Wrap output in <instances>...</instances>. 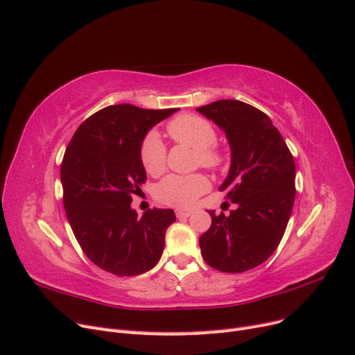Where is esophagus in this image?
I'll return each mask as SVG.
<instances>
[{
	"label": "esophagus",
	"mask_w": 355,
	"mask_h": 355,
	"mask_svg": "<svg viewBox=\"0 0 355 355\" xmlns=\"http://www.w3.org/2000/svg\"><path fill=\"white\" fill-rule=\"evenodd\" d=\"M176 216L179 219H185V218L191 216V211L189 210H176Z\"/></svg>",
	"instance_id": "1"
}]
</instances>
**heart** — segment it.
<instances>
[{
    "label": "heart",
    "mask_w": 355,
    "mask_h": 355,
    "mask_svg": "<svg viewBox=\"0 0 355 355\" xmlns=\"http://www.w3.org/2000/svg\"><path fill=\"white\" fill-rule=\"evenodd\" d=\"M167 132L175 142L187 145L196 151L194 164L210 170H218L225 163V154L214 145L216 130L204 118L184 114L173 118ZM141 163L148 175L157 176L166 168V146L157 132H149L139 149ZM210 188L209 179L201 175H168L155 187V198L171 207L188 209L194 206L198 197Z\"/></svg>",
    "instance_id": "obj_1"
}]
</instances>
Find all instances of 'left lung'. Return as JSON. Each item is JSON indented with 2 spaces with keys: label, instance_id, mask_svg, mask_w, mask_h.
I'll list each match as a JSON object with an SVG mask.
<instances>
[{
  "label": "left lung",
  "instance_id": "8db88e82",
  "mask_svg": "<svg viewBox=\"0 0 355 355\" xmlns=\"http://www.w3.org/2000/svg\"><path fill=\"white\" fill-rule=\"evenodd\" d=\"M227 136L231 167L219 191L237 204L230 216L210 210L211 227L200 237L202 259L222 272L263 263L280 244L295 202V161L270 116L240 101L197 108Z\"/></svg>",
  "mask_w": 355,
  "mask_h": 355
}]
</instances>
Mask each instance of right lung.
<instances>
[{
	"label": "right lung",
	"instance_id": "obj_1",
	"mask_svg": "<svg viewBox=\"0 0 355 355\" xmlns=\"http://www.w3.org/2000/svg\"><path fill=\"white\" fill-rule=\"evenodd\" d=\"M178 110L106 106L77 128L63 155L67 218L85 256L106 272L144 274L163 254L175 211L154 207L137 216L132 197L146 180L139 155L144 137Z\"/></svg>",
	"mask_w": 355,
	"mask_h": 355
}]
</instances>
